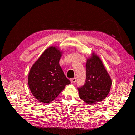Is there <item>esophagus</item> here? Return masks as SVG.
<instances>
[{
  "label": "esophagus",
  "instance_id": "obj_1",
  "mask_svg": "<svg viewBox=\"0 0 135 135\" xmlns=\"http://www.w3.org/2000/svg\"><path fill=\"white\" fill-rule=\"evenodd\" d=\"M76 78H71L70 79V81H71V83H75V81H76Z\"/></svg>",
  "mask_w": 135,
  "mask_h": 135
}]
</instances>
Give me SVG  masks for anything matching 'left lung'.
<instances>
[{"mask_svg":"<svg viewBox=\"0 0 135 135\" xmlns=\"http://www.w3.org/2000/svg\"><path fill=\"white\" fill-rule=\"evenodd\" d=\"M86 79L83 85L78 87L80 99L93 105L104 100L109 94L112 80L100 59L94 54L85 65Z\"/></svg>","mask_w":135,"mask_h":135,"instance_id":"obj_1","label":"left lung"}]
</instances>
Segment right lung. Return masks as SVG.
I'll return each mask as SVG.
<instances>
[{"instance_id":"1","label":"right lung","mask_w":135,"mask_h":135,"mask_svg":"<svg viewBox=\"0 0 135 135\" xmlns=\"http://www.w3.org/2000/svg\"><path fill=\"white\" fill-rule=\"evenodd\" d=\"M61 52L55 47L45 50L32 65L28 76V84L36 99L49 104L70 84L59 64Z\"/></svg>"}]
</instances>
